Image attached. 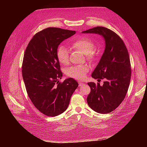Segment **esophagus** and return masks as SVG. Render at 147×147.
<instances>
[{
	"label": "esophagus",
	"mask_w": 147,
	"mask_h": 147,
	"mask_svg": "<svg viewBox=\"0 0 147 147\" xmlns=\"http://www.w3.org/2000/svg\"><path fill=\"white\" fill-rule=\"evenodd\" d=\"M78 84H79V86H82L84 84V83H82V82H78Z\"/></svg>",
	"instance_id": "1"
}]
</instances>
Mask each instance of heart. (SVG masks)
<instances>
[{"label": "heart", "mask_w": 147, "mask_h": 147, "mask_svg": "<svg viewBox=\"0 0 147 147\" xmlns=\"http://www.w3.org/2000/svg\"><path fill=\"white\" fill-rule=\"evenodd\" d=\"M73 48L82 51L85 55L88 60H92L94 57L95 52L93 48L94 44L90 38L80 37L72 43ZM57 60L62 64L67 65L69 63V51L65 46L60 45L56 51ZM89 68L86 65H74L66 70L65 73L68 77L75 79L81 80L86 77Z\"/></svg>", "instance_id": "1"}]
</instances>
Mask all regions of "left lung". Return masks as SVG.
I'll list each match as a JSON object with an SVG mask.
<instances>
[{
	"instance_id": "1",
	"label": "left lung",
	"mask_w": 147,
	"mask_h": 147,
	"mask_svg": "<svg viewBox=\"0 0 147 147\" xmlns=\"http://www.w3.org/2000/svg\"><path fill=\"white\" fill-rule=\"evenodd\" d=\"M84 34L102 35L105 42L104 52L91 75L100 83H88L91 92L87 97L90 108L99 113H109L116 109L125 98L130 84L131 68L129 56L123 40L113 31L104 27H96Z\"/></svg>"
}]
</instances>
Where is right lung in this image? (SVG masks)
Here are the masks:
<instances>
[{
	"instance_id": "obj_1",
	"label": "right lung",
	"mask_w": 147,
	"mask_h": 147,
	"mask_svg": "<svg viewBox=\"0 0 147 147\" xmlns=\"http://www.w3.org/2000/svg\"><path fill=\"white\" fill-rule=\"evenodd\" d=\"M75 32L48 28L35 34L25 50L22 74L26 91L36 109L48 117L57 116L67 109L78 86L72 78L59 82L63 73L56 56L59 44Z\"/></svg>"
}]
</instances>
